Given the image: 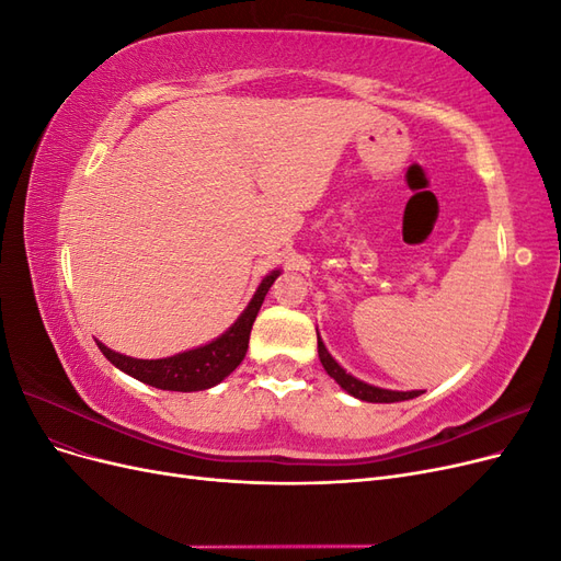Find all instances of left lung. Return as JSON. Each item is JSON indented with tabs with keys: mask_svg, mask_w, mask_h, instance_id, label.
Listing matches in <instances>:
<instances>
[{
	"mask_svg": "<svg viewBox=\"0 0 561 561\" xmlns=\"http://www.w3.org/2000/svg\"><path fill=\"white\" fill-rule=\"evenodd\" d=\"M318 355H320V363L325 367L328 375L342 386L346 393H351L353 398L365 400V402H400V400H412L416 396H421V390H410V393H400V390H386V388H377V386H369L365 381H358L355 377L346 375V369H342L336 365V360L328 353L325 344L320 342L318 336Z\"/></svg>",
	"mask_w": 561,
	"mask_h": 561,
	"instance_id": "8db88e82",
	"label": "left lung"
}]
</instances>
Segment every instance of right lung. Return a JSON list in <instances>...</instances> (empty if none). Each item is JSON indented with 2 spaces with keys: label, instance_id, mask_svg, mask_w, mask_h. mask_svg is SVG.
<instances>
[{
  "label": "right lung",
  "instance_id": "1",
  "mask_svg": "<svg viewBox=\"0 0 561 561\" xmlns=\"http://www.w3.org/2000/svg\"><path fill=\"white\" fill-rule=\"evenodd\" d=\"M276 278H278V271L266 276L262 280V285L257 287V293H254L252 301L248 304V309L241 313V318L236 320L222 336L215 339V342H210L206 346H201V348L178 353V355H173V358H163V360L126 358V355L114 353L100 342H98V348L103 351V355L112 365L126 371V375H130L138 381H145L149 386H154V388L180 390V393H190V390H206V388L222 381L225 377H229L231 371L239 367L241 360L245 358L252 322H254V318H257L268 287Z\"/></svg>",
  "mask_w": 561,
  "mask_h": 561
}]
</instances>
